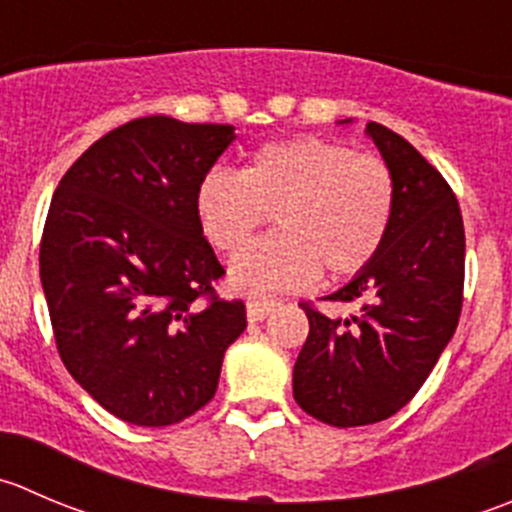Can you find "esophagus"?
<instances>
[{"label": "esophagus", "instance_id": "1", "mask_svg": "<svg viewBox=\"0 0 512 512\" xmlns=\"http://www.w3.org/2000/svg\"><path fill=\"white\" fill-rule=\"evenodd\" d=\"M277 305H280V300H277V297H267V295L250 297V300H247V317H250V322H260V320H265V317L270 315Z\"/></svg>", "mask_w": 512, "mask_h": 512}]
</instances>
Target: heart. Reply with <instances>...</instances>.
I'll return each instance as SVG.
<instances>
[{
	"label": "heart",
	"instance_id": "obj_1",
	"mask_svg": "<svg viewBox=\"0 0 512 512\" xmlns=\"http://www.w3.org/2000/svg\"><path fill=\"white\" fill-rule=\"evenodd\" d=\"M195 212L225 255H237L275 217V235L247 247L232 262L230 280L245 292L295 290L320 270L342 280L375 260L393 227L395 180L377 157L297 137L262 145L242 172H205Z\"/></svg>",
	"mask_w": 512,
	"mask_h": 512
}]
</instances>
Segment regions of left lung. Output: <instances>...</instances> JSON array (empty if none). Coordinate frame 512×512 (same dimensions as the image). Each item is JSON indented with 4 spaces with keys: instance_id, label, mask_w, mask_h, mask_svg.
<instances>
[{
    "instance_id": "8db88e82",
    "label": "left lung",
    "mask_w": 512,
    "mask_h": 512,
    "mask_svg": "<svg viewBox=\"0 0 512 512\" xmlns=\"http://www.w3.org/2000/svg\"><path fill=\"white\" fill-rule=\"evenodd\" d=\"M395 180V217L375 260L320 297L347 317L300 302L310 332L292 370V395L312 418L357 428L415 398L463 310L465 227L445 177L398 132L367 124Z\"/></svg>"
}]
</instances>
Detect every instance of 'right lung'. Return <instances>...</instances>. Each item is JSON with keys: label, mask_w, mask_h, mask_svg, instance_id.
<instances>
[{"label": "right lung", "mask_w": 512, "mask_h": 512, "mask_svg": "<svg viewBox=\"0 0 512 512\" xmlns=\"http://www.w3.org/2000/svg\"><path fill=\"white\" fill-rule=\"evenodd\" d=\"M230 124L155 114L107 132L59 180L39 277L69 375L119 420L175 425L215 398L225 350L247 327L242 300L195 212Z\"/></svg>", "instance_id": "1"}]
</instances>
